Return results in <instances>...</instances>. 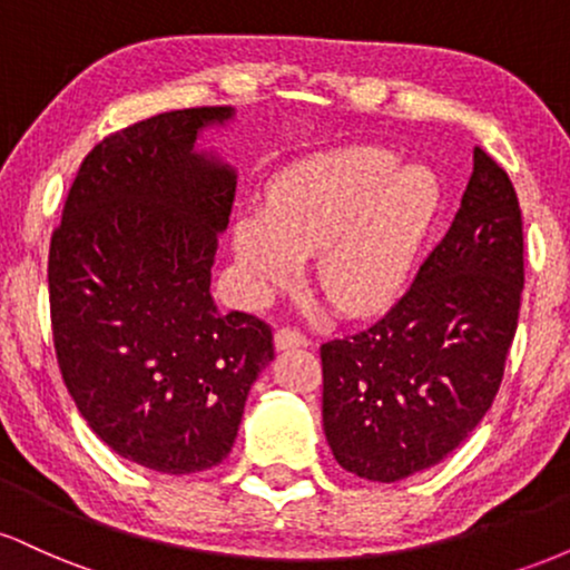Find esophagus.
Listing matches in <instances>:
<instances>
[{"label": "esophagus", "instance_id": "esophagus-1", "mask_svg": "<svg viewBox=\"0 0 570 570\" xmlns=\"http://www.w3.org/2000/svg\"><path fill=\"white\" fill-rule=\"evenodd\" d=\"M305 345H307V337L303 335V332L289 330V326H284V330L276 332V348H278V351L305 348Z\"/></svg>", "mask_w": 570, "mask_h": 570}]
</instances>
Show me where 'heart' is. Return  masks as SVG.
<instances>
[{"label":"heart","mask_w":570,"mask_h":570,"mask_svg":"<svg viewBox=\"0 0 570 570\" xmlns=\"http://www.w3.org/2000/svg\"><path fill=\"white\" fill-rule=\"evenodd\" d=\"M442 208V181L426 166H399L381 147L318 153L284 168L265 208L233 219L240 292L263 305L316 254V281L353 316L389 307L412 278Z\"/></svg>","instance_id":"heart-1"}]
</instances>
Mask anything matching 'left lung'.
I'll return each instance as SVG.
<instances>
[{"label":"left lung","instance_id":"1","mask_svg":"<svg viewBox=\"0 0 570 570\" xmlns=\"http://www.w3.org/2000/svg\"><path fill=\"white\" fill-rule=\"evenodd\" d=\"M522 281L514 187L474 147L461 208L410 292L367 332L322 345L324 434L345 472L399 482L472 434L499 394Z\"/></svg>","mask_w":570,"mask_h":570}]
</instances>
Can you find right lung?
<instances>
[{
    "instance_id": "add662e5",
    "label": "right lung",
    "mask_w": 570,
    "mask_h": 570,
    "mask_svg": "<svg viewBox=\"0 0 570 570\" xmlns=\"http://www.w3.org/2000/svg\"><path fill=\"white\" fill-rule=\"evenodd\" d=\"M233 107L176 109L90 149L50 240L58 367L80 415L117 455L195 474L233 450L271 326L219 313L212 267L235 174L203 130Z\"/></svg>"
}]
</instances>
